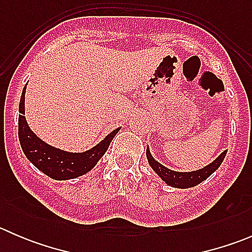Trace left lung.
Segmentation results:
<instances>
[{
	"label": "left lung",
	"mask_w": 252,
	"mask_h": 252,
	"mask_svg": "<svg viewBox=\"0 0 252 252\" xmlns=\"http://www.w3.org/2000/svg\"><path fill=\"white\" fill-rule=\"evenodd\" d=\"M225 155H227V150L223 151L220 156L216 159H213L210 164L205 166L204 168L197 169V171H191V172H178V171H172V169L167 168L166 166L159 163L158 161L154 158V156L150 152V147L147 146L146 149V157L149 164L151 166V168L154 169L155 173L158 175L167 185L172 188H178V189H188V188L196 187L197 184L204 182L205 179H207L211 174L215 173L218 169V167L222 164L223 159H224Z\"/></svg>",
	"instance_id": "8db88e82"
}]
</instances>
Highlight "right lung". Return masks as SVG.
Segmentation results:
<instances>
[{
	"label": "right lung",
	"mask_w": 252,
	"mask_h": 252,
	"mask_svg": "<svg viewBox=\"0 0 252 252\" xmlns=\"http://www.w3.org/2000/svg\"><path fill=\"white\" fill-rule=\"evenodd\" d=\"M25 90L24 86L19 102V118H18V136L20 146L27 158L39 171L56 180L74 179L90 172L105 155L111 141L121 130V126L111 131L103 140L91 149L83 152H70L52 146L39 138L30 129L25 118Z\"/></svg>",
	"instance_id": "add662e5"
}]
</instances>
